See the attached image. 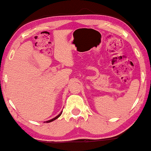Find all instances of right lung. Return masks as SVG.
<instances>
[{
	"instance_id": "right-lung-1",
	"label": "right lung",
	"mask_w": 151,
	"mask_h": 151,
	"mask_svg": "<svg viewBox=\"0 0 151 151\" xmlns=\"http://www.w3.org/2000/svg\"><path fill=\"white\" fill-rule=\"evenodd\" d=\"M62 114V112H60V114H59L58 115V116H56L55 118H52V120H50V121H47V123H50V122H52V121H55V120H56L58 118H59V117L60 116V115H61Z\"/></svg>"
}]
</instances>
